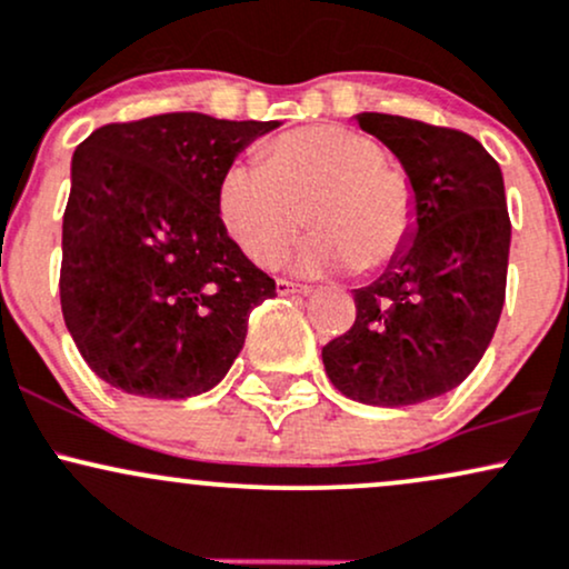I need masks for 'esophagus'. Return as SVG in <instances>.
<instances>
[{
    "instance_id": "esophagus-1",
    "label": "esophagus",
    "mask_w": 569,
    "mask_h": 569,
    "mask_svg": "<svg viewBox=\"0 0 569 569\" xmlns=\"http://www.w3.org/2000/svg\"><path fill=\"white\" fill-rule=\"evenodd\" d=\"M277 292L279 296H309L311 287L287 282V279H277Z\"/></svg>"
}]
</instances>
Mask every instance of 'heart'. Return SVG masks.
I'll use <instances>...</instances> for the list:
<instances>
[{
    "label": "heart",
    "instance_id": "heart-1",
    "mask_svg": "<svg viewBox=\"0 0 569 569\" xmlns=\"http://www.w3.org/2000/svg\"><path fill=\"white\" fill-rule=\"evenodd\" d=\"M385 161L379 142L343 126L282 133L263 147V169L228 166L217 212L258 266L279 263L309 214L317 231L296 254L298 271H379L417 226L411 182Z\"/></svg>",
    "mask_w": 569,
    "mask_h": 569
}]
</instances>
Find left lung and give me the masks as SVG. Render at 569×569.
Here are the masks:
<instances>
[{
	"label": "left lung",
	"instance_id": "8db88e82",
	"mask_svg": "<svg viewBox=\"0 0 569 569\" xmlns=\"http://www.w3.org/2000/svg\"><path fill=\"white\" fill-rule=\"evenodd\" d=\"M355 120L403 166L417 226L385 273L355 290V325L325 343L322 362L338 392L357 403H425L473 373L500 322L506 184L470 133L381 112Z\"/></svg>",
	"mask_w": 569,
	"mask_h": 569
}]
</instances>
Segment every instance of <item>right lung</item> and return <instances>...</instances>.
<instances>
[{"label":"right lung","instance_id":"1","mask_svg":"<svg viewBox=\"0 0 569 569\" xmlns=\"http://www.w3.org/2000/svg\"><path fill=\"white\" fill-rule=\"evenodd\" d=\"M279 126L169 112L101 126L78 144L59 290L69 336L101 381L182 400L226 379L250 311L277 284L228 236L217 184Z\"/></svg>","mask_w":569,"mask_h":569}]
</instances>
